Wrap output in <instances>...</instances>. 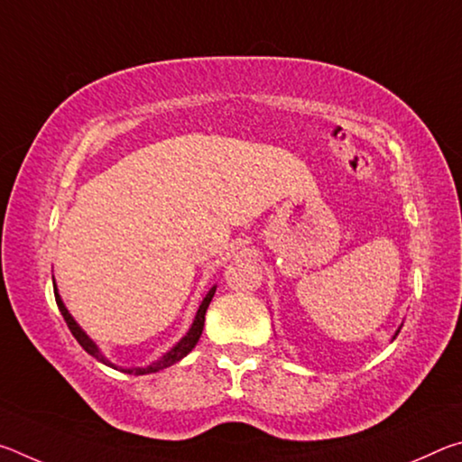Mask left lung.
Segmentation results:
<instances>
[{
  "instance_id": "obj_1",
  "label": "left lung",
  "mask_w": 462,
  "mask_h": 462,
  "mask_svg": "<svg viewBox=\"0 0 462 462\" xmlns=\"http://www.w3.org/2000/svg\"><path fill=\"white\" fill-rule=\"evenodd\" d=\"M397 332H400V330H397Z\"/></svg>"
}]
</instances>
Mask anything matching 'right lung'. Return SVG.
I'll list each match as a JSON object with an SVG mask.
<instances>
[{
  "label": "right lung",
  "instance_id": "obj_1",
  "mask_svg": "<svg viewBox=\"0 0 462 462\" xmlns=\"http://www.w3.org/2000/svg\"><path fill=\"white\" fill-rule=\"evenodd\" d=\"M214 293H216V287H212L209 289V293L203 297V301H201V306H199V310H198V316H195V319H193V326H191V330L187 332V336L185 338L177 344V346L171 350V353H167L165 356L161 358V361H156V363H152L151 366H146V369H122L124 373H128V374H144V373H154V371H161V369H167V366H171V365H175L177 361H181V358L187 355V353H191V348L195 346V344H198V340H199V336H201V330H203V322H206V311H208V306H209V301H212V297H214ZM54 300H57V306H59V310H60V314H62V318H65V322H67V326H69V330H71V334L75 336L77 338V342L81 344V346L88 350V353L91 355V356H96L97 361H101L104 365H107V366H114L112 363L107 361V358L99 353V348L96 346V344H93V340L89 338L88 334H85L79 326H77V322L75 319L71 318V314H69L67 311V308H65V303H62V300L59 297V293L54 291ZM116 369V366H114Z\"/></svg>",
  "mask_w": 462,
  "mask_h": 462
}]
</instances>
